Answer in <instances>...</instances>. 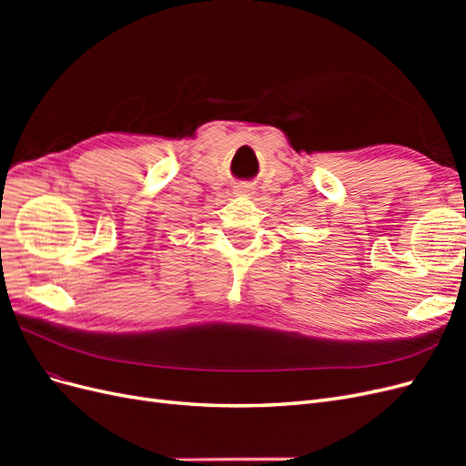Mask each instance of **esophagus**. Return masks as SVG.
<instances>
[{
    "label": "esophagus",
    "mask_w": 466,
    "mask_h": 466,
    "mask_svg": "<svg viewBox=\"0 0 466 466\" xmlns=\"http://www.w3.org/2000/svg\"><path fill=\"white\" fill-rule=\"evenodd\" d=\"M237 192H238V194H250V187H238Z\"/></svg>",
    "instance_id": "34e87169"
}]
</instances>
